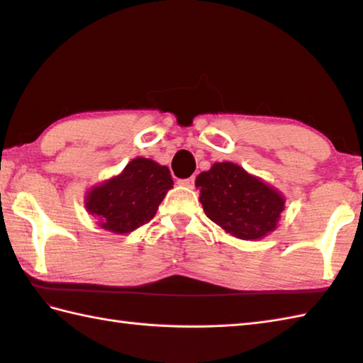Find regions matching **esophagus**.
I'll use <instances>...</instances> for the list:
<instances>
[{
    "label": "esophagus",
    "instance_id": "34e87169",
    "mask_svg": "<svg viewBox=\"0 0 363 363\" xmlns=\"http://www.w3.org/2000/svg\"><path fill=\"white\" fill-rule=\"evenodd\" d=\"M177 184H179V186H182V187L194 189L195 187V177H187V179H181Z\"/></svg>",
    "mask_w": 363,
    "mask_h": 363
}]
</instances>
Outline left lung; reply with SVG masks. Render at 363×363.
Masks as SVG:
<instances>
[{
    "instance_id": "left-lung-1",
    "label": "left lung",
    "mask_w": 363,
    "mask_h": 363,
    "mask_svg": "<svg viewBox=\"0 0 363 363\" xmlns=\"http://www.w3.org/2000/svg\"><path fill=\"white\" fill-rule=\"evenodd\" d=\"M204 213L240 240H260L277 228L285 198L233 162H215L195 181Z\"/></svg>"
}]
</instances>
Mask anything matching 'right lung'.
Listing matches in <instances>:
<instances>
[{
	"mask_svg": "<svg viewBox=\"0 0 363 363\" xmlns=\"http://www.w3.org/2000/svg\"><path fill=\"white\" fill-rule=\"evenodd\" d=\"M169 189L173 177L168 167L135 157L120 174L89 189L84 204L99 228L123 235L148 223Z\"/></svg>",
	"mask_w": 363,
	"mask_h": 363,
	"instance_id": "right-lung-1",
	"label": "right lung"
}]
</instances>
